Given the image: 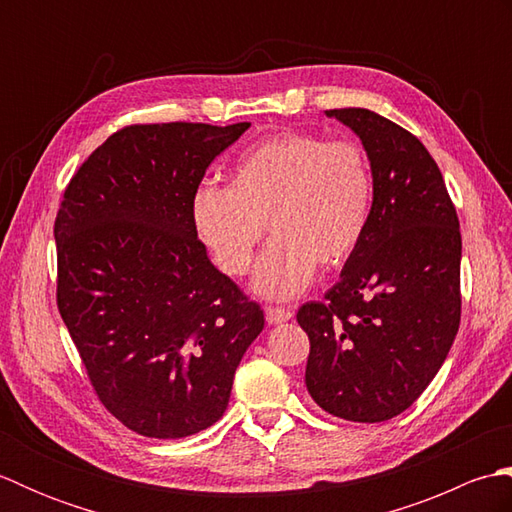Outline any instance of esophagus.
I'll use <instances>...</instances> for the list:
<instances>
[{
  "label": "esophagus",
  "mask_w": 512,
  "mask_h": 512,
  "mask_svg": "<svg viewBox=\"0 0 512 512\" xmlns=\"http://www.w3.org/2000/svg\"><path fill=\"white\" fill-rule=\"evenodd\" d=\"M264 314H266V321L270 325H279V323H286L292 319V312L284 310V308H266Z\"/></svg>",
  "instance_id": "esophagus-1"
}]
</instances>
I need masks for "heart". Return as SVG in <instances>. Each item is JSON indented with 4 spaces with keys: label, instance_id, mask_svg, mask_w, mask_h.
<instances>
[{
    "label": "heart",
    "instance_id": "b5f03b06",
    "mask_svg": "<svg viewBox=\"0 0 512 512\" xmlns=\"http://www.w3.org/2000/svg\"><path fill=\"white\" fill-rule=\"evenodd\" d=\"M374 173L361 145L284 134L244 151L228 187L202 184L191 202L195 233L226 275L242 277L268 231L253 290L286 301L310 286L317 264L336 268L363 242Z\"/></svg>",
    "mask_w": 512,
    "mask_h": 512
}]
</instances>
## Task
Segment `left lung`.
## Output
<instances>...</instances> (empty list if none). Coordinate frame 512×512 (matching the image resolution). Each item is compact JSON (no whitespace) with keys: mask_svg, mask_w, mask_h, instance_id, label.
Wrapping results in <instances>:
<instances>
[{"mask_svg":"<svg viewBox=\"0 0 512 512\" xmlns=\"http://www.w3.org/2000/svg\"><path fill=\"white\" fill-rule=\"evenodd\" d=\"M325 116L361 138L374 209L339 284L297 312L310 339L306 387L336 418L385 422L418 400L458 334L460 222L416 136L363 107Z\"/></svg>","mask_w":512,"mask_h":512,"instance_id":"8db88e82","label":"left lung"}]
</instances>
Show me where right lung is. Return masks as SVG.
<instances>
[{"instance_id":"1","label":"right lung","mask_w":512,"mask_h":512,"mask_svg":"<svg viewBox=\"0 0 512 512\" xmlns=\"http://www.w3.org/2000/svg\"><path fill=\"white\" fill-rule=\"evenodd\" d=\"M250 123L134 125L83 162L54 222L61 319L103 405L145 438L224 416L264 310L220 273L191 202Z\"/></svg>"}]
</instances>
